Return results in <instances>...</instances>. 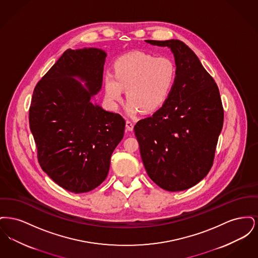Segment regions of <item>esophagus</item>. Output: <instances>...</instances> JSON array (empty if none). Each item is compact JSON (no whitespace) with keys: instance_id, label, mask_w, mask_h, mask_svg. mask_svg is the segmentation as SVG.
<instances>
[{"instance_id":"34e87169","label":"esophagus","mask_w":258,"mask_h":258,"mask_svg":"<svg viewBox=\"0 0 258 258\" xmlns=\"http://www.w3.org/2000/svg\"><path fill=\"white\" fill-rule=\"evenodd\" d=\"M125 128L128 132H133L134 131V123H132L131 121H126L125 122Z\"/></svg>"}]
</instances>
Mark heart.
<instances>
[{"instance_id": "obj_1", "label": "heart", "mask_w": 258, "mask_h": 258, "mask_svg": "<svg viewBox=\"0 0 258 258\" xmlns=\"http://www.w3.org/2000/svg\"><path fill=\"white\" fill-rule=\"evenodd\" d=\"M177 78L175 62L168 57L157 58L144 52L124 54L114 63V74L104 75L105 98L116 109L126 90L125 111L135 116L139 110L151 113L169 98Z\"/></svg>"}]
</instances>
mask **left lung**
<instances>
[{
	"mask_svg": "<svg viewBox=\"0 0 258 258\" xmlns=\"http://www.w3.org/2000/svg\"><path fill=\"white\" fill-rule=\"evenodd\" d=\"M171 50L177 78L165 103L135 125L148 176L168 191L198 184L210 171L223 124L220 91L195 52L178 39L145 40Z\"/></svg>",
	"mask_w": 258,
	"mask_h": 258,
	"instance_id": "obj_1",
	"label": "left lung"
}]
</instances>
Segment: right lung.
I'll return each mask as SVG.
<instances>
[{"label": "right lung", "instance_id": "1", "mask_svg": "<svg viewBox=\"0 0 258 258\" xmlns=\"http://www.w3.org/2000/svg\"><path fill=\"white\" fill-rule=\"evenodd\" d=\"M106 56L94 47L68 49L33 93L29 121L38 162L74 194L90 191L106 179L111 155L123 139V118L92 102L101 90Z\"/></svg>", "mask_w": 258, "mask_h": 258}]
</instances>
